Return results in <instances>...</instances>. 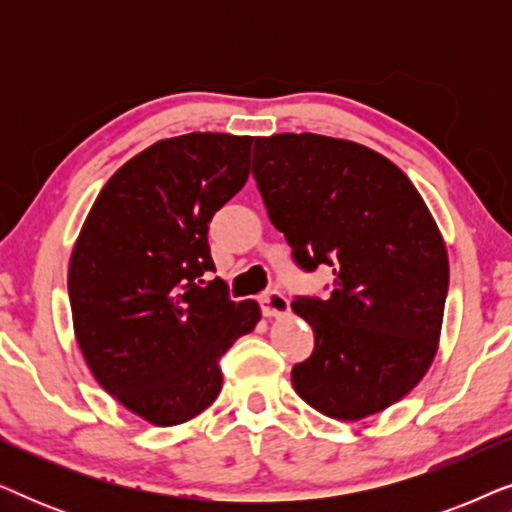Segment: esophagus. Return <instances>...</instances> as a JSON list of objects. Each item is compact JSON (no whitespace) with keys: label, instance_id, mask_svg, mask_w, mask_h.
<instances>
[{"label":"esophagus","instance_id":"esophagus-1","mask_svg":"<svg viewBox=\"0 0 512 512\" xmlns=\"http://www.w3.org/2000/svg\"><path fill=\"white\" fill-rule=\"evenodd\" d=\"M258 300H261V310L265 317H282V314L289 312V298L277 289L265 291Z\"/></svg>","mask_w":512,"mask_h":512}]
</instances>
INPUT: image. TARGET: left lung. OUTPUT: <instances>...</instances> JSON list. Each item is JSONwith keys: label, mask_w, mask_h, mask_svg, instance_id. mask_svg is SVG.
Here are the masks:
<instances>
[{"label": "left lung", "mask_w": 512, "mask_h": 512, "mask_svg": "<svg viewBox=\"0 0 512 512\" xmlns=\"http://www.w3.org/2000/svg\"><path fill=\"white\" fill-rule=\"evenodd\" d=\"M254 179L293 261L335 275L324 300L291 303L314 331L291 370L296 394L342 422L401 401L438 352L450 284L422 195L389 158L314 132L256 137Z\"/></svg>", "instance_id": "left-lung-1"}]
</instances>
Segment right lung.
Returning a JSON list of instances; mask_svg holds the SVG:
<instances>
[{"label":"right lung","instance_id":"right-lung-1","mask_svg":"<svg viewBox=\"0 0 512 512\" xmlns=\"http://www.w3.org/2000/svg\"><path fill=\"white\" fill-rule=\"evenodd\" d=\"M254 137L191 132L130 158L97 195L69 258V305L100 387L156 426L219 396V359L261 319L214 272L209 221L249 179Z\"/></svg>","mask_w":512,"mask_h":512}]
</instances>
